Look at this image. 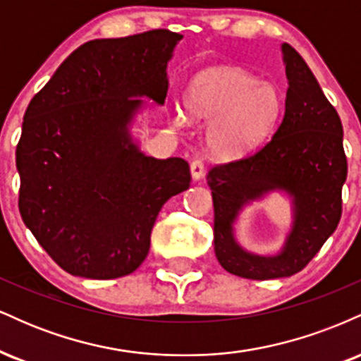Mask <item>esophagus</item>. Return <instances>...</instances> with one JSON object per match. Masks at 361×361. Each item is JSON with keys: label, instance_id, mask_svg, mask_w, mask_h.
<instances>
[{"label": "esophagus", "instance_id": "obj_1", "mask_svg": "<svg viewBox=\"0 0 361 361\" xmlns=\"http://www.w3.org/2000/svg\"><path fill=\"white\" fill-rule=\"evenodd\" d=\"M190 171H192L193 180H200L205 173V168H204V163H202V159H193L192 163H190Z\"/></svg>", "mask_w": 361, "mask_h": 361}]
</instances>
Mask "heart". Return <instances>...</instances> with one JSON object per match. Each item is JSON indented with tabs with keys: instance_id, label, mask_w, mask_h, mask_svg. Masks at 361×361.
I'll return each instance as SVG.
<instances>
[{
	"instance_id": "1",
	"label": "heart",
	"mask_w": 361,
	"mask_h": 361,
	"mask_svg": "<svg viewBox=\"0 0 361 361\" xmlns=\"http://www.w3.org/2000/svg\"><path fill=\"white\" fill-rule=\"evenodd\" d=\"M186 119L175 114V123L188 120L209 123L210 151L224 159H234L252 151L270 134L280 115L281 98L270 82L234 68H214L197 74L185 91Z\"/></svg>"
}]
</instances>
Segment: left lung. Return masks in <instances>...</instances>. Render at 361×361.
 <instances>
[{
	"label": "left lung",
	"instance_id": "left-lung-1",
	"mask_svg": "<svg viewBox=\"0 0 361 361\" xmlns=\"http://www.w3.org/2000/svg\"><path fill=\"white\" fill-rule=\"evenodd\" d=\"M288 90L281 122L263 146L207 173L214 200V250L224 270L251 280L299 273L336 231L343 212L341 190L348 163L336 109L300 54L281 45ZM270 189L294 197L293 233L280 255L264 259L237 246L232 224L250 200Z\"/></svg>",
	"mask_w": 361,
	"mask_h": 361
}]
</instances>
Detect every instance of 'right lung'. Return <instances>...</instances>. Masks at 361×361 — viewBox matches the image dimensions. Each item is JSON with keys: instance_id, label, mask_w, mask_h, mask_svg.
<instances>
[{"instance_id": "add662e5", "label": "right lung", "mask_w": 361, "mask_h": 361, "mask_svg": "<svg viewBox=\"0 0 361 361\" xmlns=\"http://www.w3.org/2000/svg\"><path fill=\"white\" fill-rule=\"evenodd\" d=\"M178 40L166 28L90 40L28 103L16 144L20 215L74 276L137 270L161 207L190 186L185 159L142 154L127 132L137 97L166 100Z\"/></svg>"}]
</instances>
